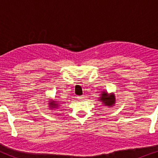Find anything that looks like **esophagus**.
I'll return each instance as SVG.
<instances>
[{"label":"esophagus","instance_id":"1","mask_svg":"<svg viewBox=\"0 0 158 158\" xmlns=\"http://www.w3.org/2000/svg\"><path fill=\"white\" fill-rule=\"evenodd\" d=\"M84 97H83V96H81V97H77V99H79V100H82L83 99H84Z\"/></svg>","mask_w":158,"mask_h":158}]
</instances>
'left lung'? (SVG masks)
Wrapping results in <instances>:
<instances>
[{"label":"left lung","mask_w":158,"mask_h":158,"mask_svg":"<svg viewBox=\"0 0 158 158\" xmlns=\"http://www.w3.org/2000/svg\"><path fill=\"white\" fill-rule=\"evenodd\" d=\"M99 100H102V102L104 103L105 105L108 106H112V105L115 102V98H114V96L113 94L111 95H108V94L104 92L102 94V97H101V99Z\"/></svg>","instance_id":"1"}]
</instances>
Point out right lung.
Listing matches in <instances>:
<instances>
[{"label":"right lung","mask_w":158,"mask_h":158,"mask_svg":"<svg viewBox=\"0 0 158 158\" xmlns=\"http://www.w3.org/2000/svg\"><path fill=\"white\" fill-rule=\"evenodd\" d=\"M56 101H52V102H50V106H51V108H52V107H56L58 106L57 104H56Z\"/></svg>","instance_id":"add662e5"}]
</instances>
